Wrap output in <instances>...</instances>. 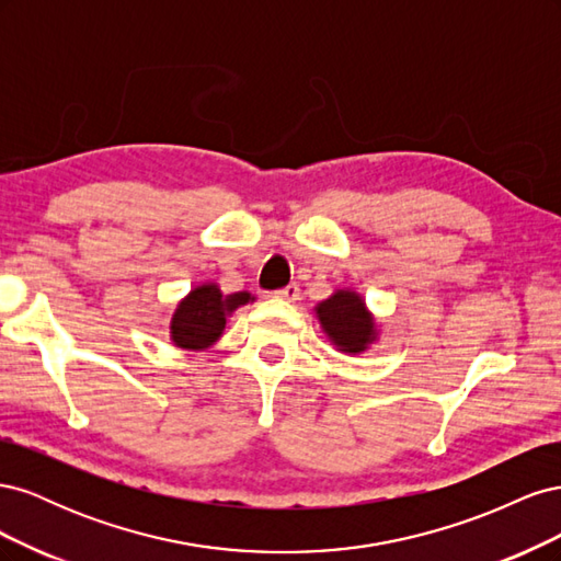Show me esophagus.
<instances>
[{
	"label": "esophagus",
	"mask_w": 561,
	"mask_h": 561,
	"mask_svg": "<svg viewBox=\"0 0 561 561\" xmlns=\"http://www.w3.org/2000/svg\"><path fill=\"white\" fill-rule=\"evenodd\" d=\"M299 295H301V290H299V285H297V283L285 285L283 290L274 293V297H278V299H285V301H297V299H299Z\"/></svg>",
	"instance_id": "esophagus-1"
}]
</instances>
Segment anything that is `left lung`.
<instances>
[{"label": "left lung", "instance_id": "obj_1", "mask_svg": "<svg viewBox=\"0 0 561 561\" xmlns=\"http://www.w3.org/2000/svg\"><path fill=\"white\" fill-rule=\"evenodd\" d=\"M316 318L330 344L344 355H360L379 339L377 320L355 290H334L332 297L316 304Z\"/></svg>", "mask_w": 561, "mask_h": 561}]
</instances>
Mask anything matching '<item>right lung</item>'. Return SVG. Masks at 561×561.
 <instances>
[{"label":"right lung","mask_w":561,"mask_h":561,"mask_svg":"<svg viewBox=\"0 0 561 561\" xmlns=\"http://www.w3.org/2000/svg\"><path fill=\"white\" fill-rule=\"evenodd\" d=\"M252 301L254 295L245 290L222 295L217 283H201L180 299L171 318V342L184 351H206L222 336L227 318Z\"/></svg>","instance_id":"add662e5"}]
</instances>
